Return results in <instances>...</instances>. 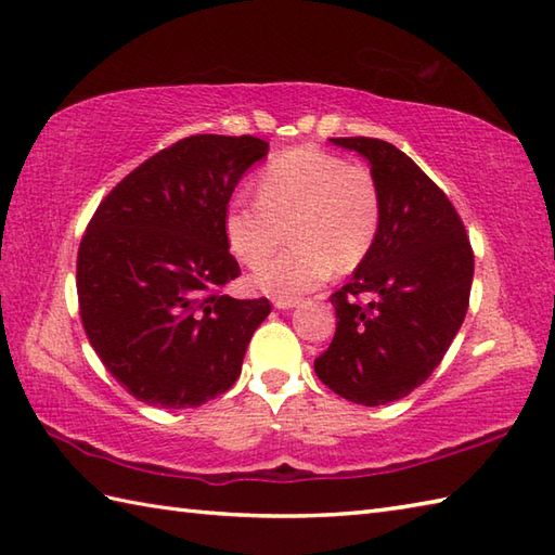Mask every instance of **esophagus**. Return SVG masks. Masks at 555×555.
<instances>
[{
    "instance_id": "1",
    "label": "esophagus",
    "mask_w": 555,
    "mask_h": 555,
    "mask_svg": "<svg viewBox=\"0 0 555 555\" xmlns=\"http://www.w3.org/2000/svg\"><path fill=\"white\" fill-rule=\"evenodd\" d=\"M298 305V298H274V308L276 310H291Z\"/></svg>"
}]
</instances>
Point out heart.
I'll list each match as a JSON object with an SVG mask.
<instances>
[{
    "label": "heart",
    "instance_id": "1",
    "mask_svg": "<svg viewBox=\"0 0 555 555\" xmlns=\"http://www.w3.org/2000/svg\"><path fill=\"white\" fill-rule=\"evenodd\" d=\"M384 197L376 176L314 145L291 147L259 171L257 195L238 191L223 211L235 259L257 264L285 240L291 251L259 264L253 286L267 296L298 298L338 271L364 262L379 238Z\"/></svg>",
    "mask_w": 555,
    "mask_h": 555
}]
</instances>
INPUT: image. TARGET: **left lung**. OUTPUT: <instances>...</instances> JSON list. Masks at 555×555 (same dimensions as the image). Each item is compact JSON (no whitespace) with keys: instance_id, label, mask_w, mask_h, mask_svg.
Wrapping results in <instances>:
<instances>
[{"instance_id":"8db88e82","label":"left lung","mask_w":555,"mask_h":555,"mask_svg":"<svg viewBox=\"0 0 555 555\" xmlns=\"http://www.w3.org/2000/svg\"><path fill=\"white\" fill-rule=\"evenodd\" d=\"M370 162L384 197L372 253L332 296L336 334L314 360L322 384L358 405L405 398L439 367L463 326L473 245L446 193L379 138H332Z\"/></svg>"}]
</instances>
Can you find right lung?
Returning <instances> with one entry per match:
<instances>
[{"instance_id": "right-lung-1", "label": "right lung", "mask_w": 555, "mask_h": 555, "mask_svg": "<svg viewBox=\"0 0 555 555\" xmlns=\"http://www.w3.org/2000/svg\"><path fill=\"white\" fill-rule=\"evenodd\" d=\"M269 143L191 135L116 183L78 247L80 320L104 367L155 408H197L227 393L267 298L235 300L241 276L223 233L235 185Z\"/></svg>"}]
</instances>
